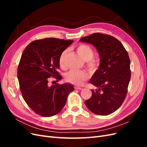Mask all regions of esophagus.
<instances>
[{
    "label": "esophagus",
    "instance_id": "obj_1",
    "mask_svg": "<svg viewBox=\"0 0 147 147\" xmlns=\"http://www.w3.org/2000/svg\"><path fill=\"white\" fill-rule=\"evenodd\" d=\"M75 90H83V88H80V87H77V86H75Z\"/></svg>",
    "mask_w": 147,
    "mask_h": 147
}]
</instances>
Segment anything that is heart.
Returning <instances> with one entry per match:
<instances>
[{"label":"heart","mask_w":147,"mask_h":147,"mask_svg":"<svg viewBox=\"0 0 147 147\" xmlns=\"http://www.w3.org/2000/svg\"><path fill=\"white\" fill-rule=\"evenodd\" d=\"M77 51L82 59L86 62V65L90 70L94 71L98 69L99 61L93 57L94 51L92 48L86 44H80L77 47ZM67 51L65 50L61 53L59 59V65L61 69H65V57ZM89 75L84 70H70L66 74L65 80L67 82L75 85H81L84 82L88 80Z\"/></svg>","instance_id":"1"}]
</instances>
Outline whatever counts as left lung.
Here are the masks:
<instances>
[{"mask_svg": "<svg viewBox=\"0 0 147 147\" xmlns=\"http://www.w3.org/2000/svg\"><path fill=\"white\" fill-rule=\"evenodd\" d=\"M80 41L94 45L100 60L90 80L97 89L91 90V97L84 103L96 115H110L120 107L127 94L131 79L128 53L123 44L110 35L94 33L81 38Z\"/></svg>", "mask_w": 147, "mask_h": 147, "instance_id": "1", "label": "left lung"}]
</instances>
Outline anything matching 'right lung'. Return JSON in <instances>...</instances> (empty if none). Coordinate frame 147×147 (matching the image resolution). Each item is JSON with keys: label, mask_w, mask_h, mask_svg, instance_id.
Instances as JSON below:
<instances>
[{"label": "right lung", "mask_w": 147, "mask_h": 147, "mask_svg": "<svg viewBox=\"0 0 147 147\" xmlns=\"http://www.w3.org/2000/svg\"><path fill=\"white\" fill-rule=\"evenodd\" d=\"M74 40L45 38L30 42L26 47L18 67V78L24 100L34 112L42 117H52L64 107L69 93L74 90L70 84L48 85V80L57 81L59 57Z\"/></svg>", "instance_id": "obj_1"}]
</instances>
